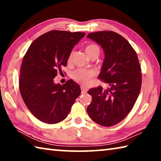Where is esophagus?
Wrapping results in <instances>:
<instances>
[{"label":"esophagus","instance_id":"34e87169","mask_svg":"<svg viewBox=\"0 0 161 161\" xmlns=\"http://www.w3.org/2000/svg\"><path fill=\"white\" fill-rule=\"evenodd\" d=\"M81 94H86L87 92V89L83 86H81Z\"/></svg>","mask_w":161,"mask_h":161}]
</instances>
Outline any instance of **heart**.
<instances>
[{
  "label": "heart",
  "mask_w": 161,
  "mask_h": 161,
  "mask_svg": "<svg viewBox=\"0 0 161 161\" xmlns=\"http://www.w3.org/2000/svg\"><path fill=\"white\" fill-rule=\"evenodd\" d=\"M84 51H85L87 55L89 56V58H91L92 56L95 55V54L99 56L100 49L97 45L89 44L84 47ZM73 56H74V52H71L67 59V62L69 63L72 61ZM94 76V73L93 71L84 69H77L75 70L74 72H72V74H71V77L73 80L75 81L76 82L84 84V85L88 84Z\"/></svg>",
  "instance_id": "obj_1"
}]
</instances>
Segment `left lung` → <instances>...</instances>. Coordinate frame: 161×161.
<instances>
[{"label":"left lung","mask_w":161,"mask_h":161,"mask_svg":"<svg viewBox=\"0 0 161 161\" xmlns=\"http://www.w3.org/2000/svg\"><path fill=\"white\" fill-rule=\"evenodd\" d=\"M104 51L105 58L98 78L108 84L90 89L92 102L86 111L95 123L114 126L127 116L139 95L142 77L137 54L130 43L113 31L92 32L87 35Z\"/></svg>","instance_id":"obj_1"}]
</instances>
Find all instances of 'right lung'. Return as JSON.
<instances>
[{"label":"right lung","instance_id":"add662e5","mask_svg":"<svg viewBox=\"0 0 161 161\" xmlns=\"http://www.w3.org/2000/svg\"><path fill=\"white\" fill-rule=\"evenodd\" d=\"M85 32L52 31L37 37L24 56L19 88L26 107L43 123L58 124L67 118L80 86L72 80L54 83L58 72L66 67L68 56Z\"/></svg>","mask_w":161,"mask_h":161}]
</instances>
